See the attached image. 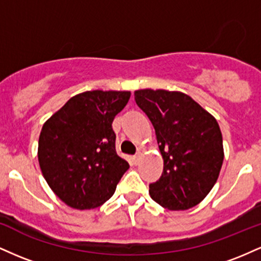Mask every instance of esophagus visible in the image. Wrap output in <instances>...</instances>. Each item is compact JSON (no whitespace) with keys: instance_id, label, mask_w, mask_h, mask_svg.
I'll return each mask as SVG.
<instances>
[{"instance_id":"obj_1","label":"esophagus","mask_w":261,"mask_h":261,"mask_svg":"<svg viewBox=\"0 0 261 261\" xmlns=\"http://www.w3.org/2000/svg\"><path fill=\"white\" fill-rule=\"evenodd\" d=\"M140 160H141V153H137L136 155H135V157H134V161H135V163H139V162H140Z\"/></svg>"}]
</instances>
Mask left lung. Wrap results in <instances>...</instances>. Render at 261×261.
Masks as SVG:
<instances>
[{
	"instance_id": "1",
	"label": "left lung",
	"mask_w": 261,
	"mask_h": 261,
	"mask_svg": "<svg viewBox=\"0 0 261 261\" xmlns=\"http://www.w3.org/2000/svg\"><path fill=\"white\" fill-rule=\"evenodd\" d=\"M135 100L153 125L163 158V173L149 184V195L172 211L194 207L216 184L223 163L217 120L181 92L140 89Z\"/></svg>"
}]
</instances>
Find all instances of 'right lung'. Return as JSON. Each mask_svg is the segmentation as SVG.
I'll use <instances>...</instances> for the list:
<instances>
[{"label":"right lung","instance_id":"add662e5","mask_svg":"<svg viewBox=\"0 0 261 261\" xmlns=\"http://www.w3.org/2000/svg\"><path fill=\"white\" fill-rule=\"evenodd\" d=\"M130 95L127 91L80 93L43 125L39 166L51 190L70 207H99L130 167L116 153L112 127Z\"/></svg>","mask_w":261,"mask_h":261}]
</instances>
